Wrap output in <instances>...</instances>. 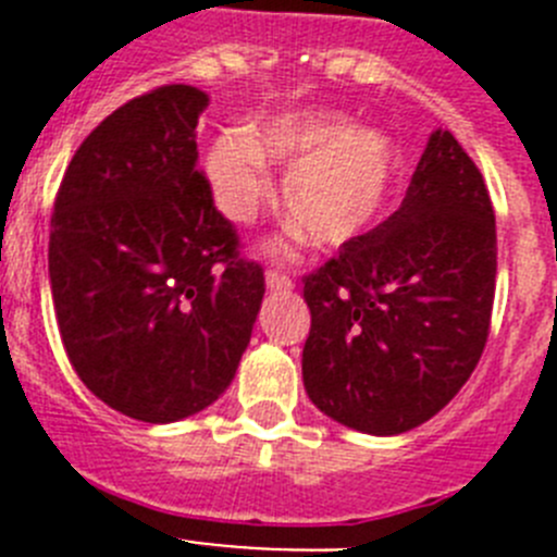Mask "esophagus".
Listing matches in <instances>:
<instances>
[{
    "label": "esophagus",
    "mask_w": 557,
    "mask_h": 557,
    "mask_svg": "<svg viewBox=\"0 0 557 557\" xmlns=\"http://www.w3.org/2000/svg\"><path fill=\"white\" fill-rule=\"evenodd\" d=\"M264 278H268L270 289H293V278H289L284 270H275V268L268 270V275H264Z\"/></svg>",
    "instance_id": "esophagus-1"
}]
</instances>
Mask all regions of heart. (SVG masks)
I'll list each match as a JSON object with an SVG mask.
<instances>
[{
	"label": "heart",
	"instance_id": "heart-1",
	"mask_svg": "<svg viewBox=\"0 0 557 557\" xmlns=\"http://www.w3.org/2000/svg\"><path fill=\"white\" fill-rule=\"evenodd\" d=\"M270 164L284 175V209L298 220L295 239L312 231L326 248L366 236L396 195L401 156L379 131L354 127L343 113L298 111L220 136L203 161L211 198L234 223L273 200Z\"/></svg>",
	"mask_w": 557,
	"mask_h": 557
}]
</instances>
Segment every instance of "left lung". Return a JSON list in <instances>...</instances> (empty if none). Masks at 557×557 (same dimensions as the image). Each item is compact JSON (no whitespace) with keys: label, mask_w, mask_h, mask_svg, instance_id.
Here are the masks:
<instances>
[{"label":"left lung","mask_w":557,"mask_h":557,"mask_svg":"<svg viewBox=\"0 0 557 557\" xmlns=\"http://www.w3.org/2000/svg\"><path fill=\"white\" fill-rule=\"evenodd\" d=\"M494 206L449 131H435L385 223L304 275V387L321 412L398 435L457 396L488 339Z\"/></svg>","instance_id":"left-lung-1"}]
</instances>
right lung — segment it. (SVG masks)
<instances>
[{"label":"right lung","instance_id":"right-lung-1","mask_svg":"<svg viewBox=\"0 0 557 557\" xmlns=\"http://www.w3.org/2000/svg\"><path fill=\"white\" fill-rule=\"evenodd\" d=\"M209 95L159 86L106 116L69 161L49 225V287L83 385L116 412L170 424L234 379L264 270L198 170Z\"/></svg>","mask_w":557,"mask_h":557}]
</instances>
